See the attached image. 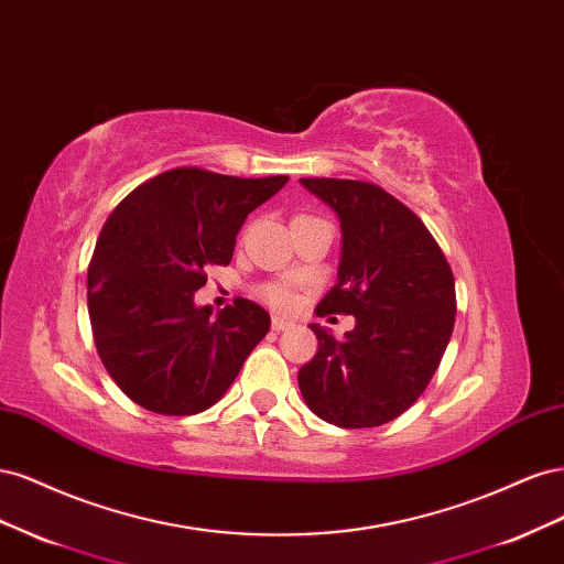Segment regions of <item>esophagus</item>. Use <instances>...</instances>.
<instances>
[{"label":"esophagus","instance_id":"34e87169","mask_svg":"<svg viewBox=\"0 0 564 564\" xmlns=\"http://www.w3.org/2000/svg\"><path fill=\"white\" fill-rule=\"evenodd\" d=\"M289 327H294V322H292V319L280 317V315L272 317V329H275V332H284V329H289Z\"/></svg>","mask_w":564,"mask_h":564}]
</instances>
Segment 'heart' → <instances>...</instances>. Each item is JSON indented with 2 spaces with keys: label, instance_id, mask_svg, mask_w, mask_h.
<instances>
[{
  "label": "heart",
  "instance_id": "heart-1",
  "mask_svg": "<svg viewBox=\"0 0 564 564\" xmlns=\"http://www.w3.org/2000/svg\"><path fill=\"white\" fill-rule=\"evenodd\" d=\"M263 299L275 305V308H292L294 305V294L289 292L286 284H265Z\"/></svg>",
  "mask_w": 564,
  "mask_h": 564
}]
</instances>
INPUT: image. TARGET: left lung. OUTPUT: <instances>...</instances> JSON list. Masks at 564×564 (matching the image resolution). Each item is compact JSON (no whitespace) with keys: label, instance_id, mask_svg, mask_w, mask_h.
<instances>
[{"label":"left lung","instance_id":"8db88e82","mask_svg":"<svg viewBox=\"0 0 564 564\" xmlns=\"http://www.w3.org/2000/svg\"><path fill=\"white\" fill-rule=\"evenodd\" d=\"M340 224L338 280L317 315H352L334 338L311 324L317 352L299 371L301 395L338 429H377L412 406L447 350L456 317L454 275L423 220L383 187L301 178Z\"/></svg>","mask_w":564,"mask_h":564}]
</instances>
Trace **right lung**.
Here are the masks:
<instances>
[{"instance_id": "obj_1", "label": "right lung", "mask_w": 564, "mask_h": 564, "mask_svg": "<svg viewBox=\"0 0 564 564\" xmlns=\"http://www.w3.org/2000/svg\"><path fill=\"white\" fill-rule=\"evenodd\" d=\"M289 176L237 178L197 166L135 187L106 220L87 275L100 362L148 412L191 416L216 404L270 329L259 303L212 317L195 303L204 268L232 261L245 218Z\"/></svg>"}]
</instances>
